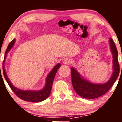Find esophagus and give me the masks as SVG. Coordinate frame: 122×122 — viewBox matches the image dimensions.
Returning <instances> with one entry per match:
<instances>
[{"mask_svg":"<svg viewBox=\"0 0 122 122\" xmlns=\"http://www.w3.org/2000/svg\"><path fill=\"white\" fill-rule=\"evenodd\" d=\"M71 59L69 58H64L63 60V63L65 65H69V64L71 63Z\"/></svg>","mask_w":122,"mask_h":122,"instance_id":"esophagus-1","label":"esophagus"}]
</instances>
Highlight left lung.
Returning <instances> with one entry per match:
<instances>
[{
    "instance_id": "1",
    "label": "left lung",
    "mask_w": 122,
    "mask_h": 122,
    "mask_svg": "<svg viewBox=\"0 0 122 122\" xmlns=\"http://www.w3.org/2000/svg\"><path fill=\"white\" fill-rule=\"evenodd\" d=\"M109 42L113 57V72L111 78L107 82L103 84L93 83L82 76L81 74L75 68L73 67H71L72 86L76 92L82 98L94 99L102 96L108 92L118 77L120 71L117 59L118 53L115 43L111 38L109 40Z\"/></svg>"
}]
</instances>
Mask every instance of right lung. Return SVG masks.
<instances>
[{
  "label": "right lung",
  "instance_id": "obj_1",
  "mask_svg": "<svg viewBox=\"0 0 122 122\" xmlns=\"http://www.w3.org/2000/svg\"><path fill=\"white\" fill-rule=\"evenodd\" d=\"M15 39L14 38L13 40L9 44L6 49V52H5V57H4V61L3 63V75L6 79V81L8 83L9 86L11 88L12 91L16 94L17 97L21 98L23 100L25 101L32 102H41L45 100L49 97V95L51 94V89H52V84H53V80H54L55 76L56 73H57V70L59 69L61 67V64L59 63L57 64L50 72L48 73L45 79V84L44 87L40 90H23L21 89L18 88L14 86L11 82L10 81V79L9 78L8 76L6 73V70H5V63L6 61V57L7 56V53H9V51L11 50V48L13 46L14 44H15ZM1 73V70H0Z\"/></svg>",
  "mask_w": 122,
  "mask_h": 122
}]
</instances>
